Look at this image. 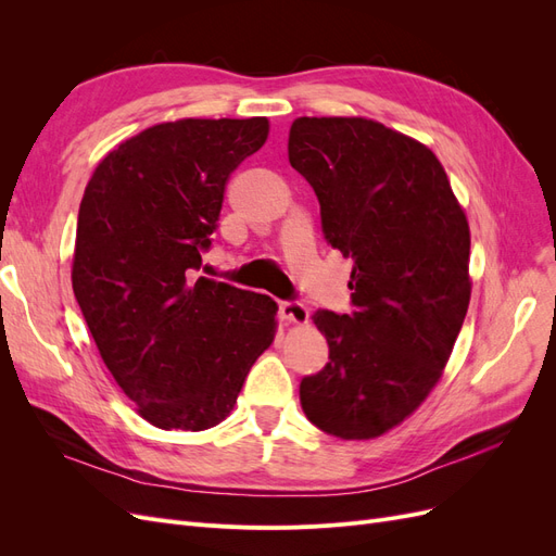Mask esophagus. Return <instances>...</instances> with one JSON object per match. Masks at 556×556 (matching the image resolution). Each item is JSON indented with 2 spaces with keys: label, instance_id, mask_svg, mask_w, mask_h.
<instances>
[{
  "label": "esophagus",
  "instance_id": "obj_1",
  "mask_svg": "<svg viewBox=\"0 0 556 556\" xmlns=\"http://www.w3.org/2000/svg\"><path fill=\"white\" fill-rule=\"evenodd\" d=\"M280 317L285 323L290 325H306L308 323V308L304 304H299V301H282L280 304Z\"/></svg>",
  "mask_w": 556,
  "mask_h": 556
}]
</instances>
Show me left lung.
<instances>
[{
  "label": "left lung",
  "instance_id": "left-lung-1",
  "mask_svg": "<svg viewBox=\"0 0 556 556\" xmlns=\"http://www.w3.org/2000/svg\"><path fill=\"white\" fill-rule=\"evenodd\" d=\"M288 155L325 239L355 262V313L313 315L329 364L301 380V408L336 439H378L422 406L464 325L466 213L425 143L368 117H296Z\"/></svg>",
  "mask_w": 556,
  "mask_h": 556
}]
</instances>
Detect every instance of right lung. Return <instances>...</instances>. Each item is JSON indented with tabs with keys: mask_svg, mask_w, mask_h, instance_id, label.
Returning a JSON list of instances; mask_svg holds the SVG:
<instances>
[{
	"mask_svg": "<svg viewBox=\"0 0 556 556\" xmlns=\"http://www.w3.org/2000/svg\"><path fill=\"white\" fill-rule=\"evenodd\" d=\"M266 137V117L160 123L111 150L83 194L74 294L111 376L157 429L220 425L276 339L271 296L194 278L231 172Z\"/></svg>",
	"mask_w": 556,
	"mask_h": 556,
	"instance_id": "obj_1",
	"label": "right lung"
}]
</instances>
